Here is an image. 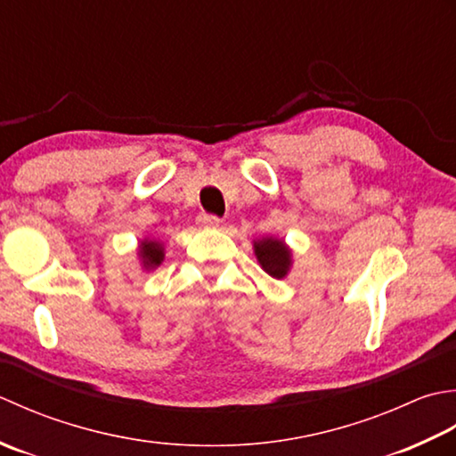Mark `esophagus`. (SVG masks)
I'll return each mask as SVG.
<instances>
[{
	"label": "esophagus",
	"instance_id": "obj_1",
	"mask_svg": "<svg viewBox=\"0 0 456 456\" xmlns=\"http://www.w3.org/2000/svg\"><path fill=\"white\" fill-rule=\"evenodd\" d=\"M197 222H199L202 228H216V226H220V218L215 216V215H200Z\"/></svg>",
	"mask_w": 456,
	"mask_h": 456
}]
</instances>
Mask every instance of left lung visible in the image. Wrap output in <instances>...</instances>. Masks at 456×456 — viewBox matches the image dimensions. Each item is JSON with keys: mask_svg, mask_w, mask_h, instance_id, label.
Segmentation results:
<instances>
[{"mask_svg": "<svg viewBox=\"0 0 456 456\" xmlns=\"http://www.w3.org/2000/svg\"><path fill=\"white\" fill-rule=\"evenodd\" d=\"M254 248H256L257 262L262 264V267L269 275L275 277V280L285 277L287 269L291 265V256H289L291 252L285 248L281 240L267 238L262 241H256Z\"/></svg>", "mask_w": 456, "mask_h": 456, "instance_id": "obj_1", "label": "left lung"}]
</instances>
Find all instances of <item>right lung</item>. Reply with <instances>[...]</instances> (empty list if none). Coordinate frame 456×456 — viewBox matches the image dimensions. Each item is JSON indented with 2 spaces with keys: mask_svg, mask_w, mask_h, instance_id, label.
<instances>
[{
  "mask_svg": "<svg viewBox=\"0 0 456 456\" xmlns=\"http://www.w3.org/2000/svg\"><path fill=\"white\" fill-rule=\"evenodd\" d=\"M142 257L145 267H155L163 262V249L159 244H155V241H143Z\"/></svg>",
  "mask_w": 456,
  "mask_h": 456,
  "instance_id": "right-lung-1",
  "label": "right lung"
}]
</instances>
